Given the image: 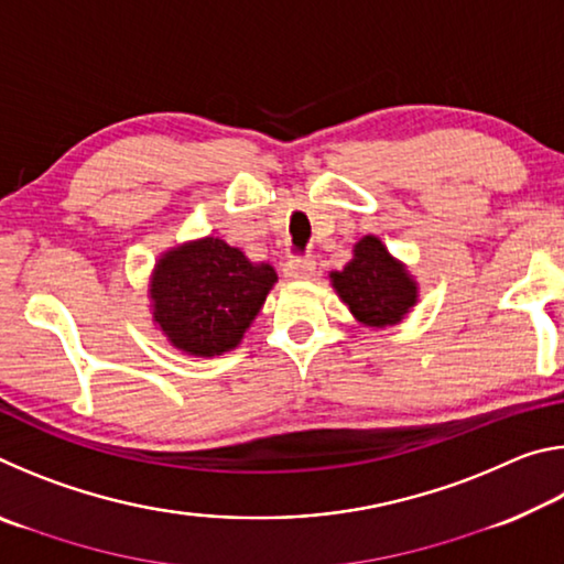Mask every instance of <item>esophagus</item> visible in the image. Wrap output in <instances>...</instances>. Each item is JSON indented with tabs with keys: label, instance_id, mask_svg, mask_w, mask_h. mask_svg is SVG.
Returning a JSON list of instances; mask_svg holds the SVG:
<instances>
[{
	"label": "esophagus",
	"instance_id": "obj_1",
	"mask_svg": "<svg viewBox=\"0 0 564 564\" xmlns=\"http://www.w3.org/2000/svg\"><path fill=\"white\" fill-rule=\"evenodd\" d=\"M313 271H316V261L308 259V256H291V259L283 263V275L293 281L311 279Z\"/></svg>",
	"mask_w": 564,
	"mask_h": 564
}]
</instances>
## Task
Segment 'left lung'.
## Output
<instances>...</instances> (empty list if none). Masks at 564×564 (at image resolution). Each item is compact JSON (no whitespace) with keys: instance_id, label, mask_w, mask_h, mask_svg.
Returning <instances> with one entry per match:
<instances>
[{"instance_id":"obj_1","label":"left lung","mask_w":564,"mask_h":564,"mask_svg":"<svg viewBox=\"0 0 564 564\" xmlns=\"http://www.w3.org/2000/svg\"><path fill=\"white\" fill-rule=\"evenodd\" d=\"M330 281L352 316L370 328L393 326L417 299L413 279L376 236L360 238L352 261L330 273Z\"/></svg>"}]
</instances>
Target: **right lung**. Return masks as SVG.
Listing matches in <instances>:
<instances>
[{"label": "right lung", "instance_id": "1", "mask_svg": "<svg viewBox=\"0 0 564 564\" xmlns=\"http://www.w3.org/2000/svg\"><path fill=\"white\" fill-rule=\"evenodd\" d=\"M275 283L269 263H251L221 238L186 243L159 261L151 279L154 321L191 356L238 346Z\"/></svg>", "mask_w": 564, "mask_h": 564}]
</instances>
